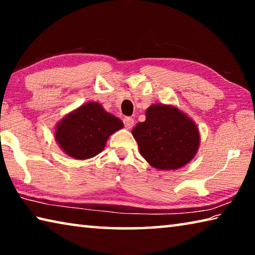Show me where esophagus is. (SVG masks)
<instances>
[{"label": "esophagus", "mask_w": 255, "mask_h": 255, "mask_svg": "<svg viewBox=\"0 0 255 255\" xmlns=\"http://www.w3.org/2000/svg\"><path fill=\"white\" fill-rule=\"evenodd\" d=\"M124 124H125V127L127 129H130L133 126V119L131 117H125Z\"/></svg>", "instance_id": "1"}]
</instances>
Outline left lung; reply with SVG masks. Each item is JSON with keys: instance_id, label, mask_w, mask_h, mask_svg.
Here are the masks:
<instances>
[{"instance_id": "left-lung-1", "label": "left lung", "mask_w": 255, "mask_h": 255, "mask_svg": "<svg viewBox=\"0 0 255 255\" xmlns=\"http://www.w3.org/2000/svg\"><path fill=\"white\" fill-rule=\"evenodd\" d=\"M146 120L131 133L139 153L157 170H178L195 157L200 144L199 129L191 118L171 105H152Z\"/></svg>"}]
</instances>
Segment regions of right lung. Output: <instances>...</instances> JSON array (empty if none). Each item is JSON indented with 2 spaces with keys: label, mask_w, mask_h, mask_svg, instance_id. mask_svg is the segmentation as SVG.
<instances>
[{
  "label": "right lung",
  "mask_w": 255,
  "mask_h": 255,
  "mask_svg": "<svg viewBox=\"0 0 255 255\" xmlns=\"http://www.w3.org/2000/svg\"><path fill=\"white\" fill-rule=\"evenodd\" d=\"M124 127L122 120L98 102H88L67 114L56 125L55 139L60 149L75 159L101 153L112 133Z\"/></svg>",
  "instance_id": "add662e5"
}]
</instances>
